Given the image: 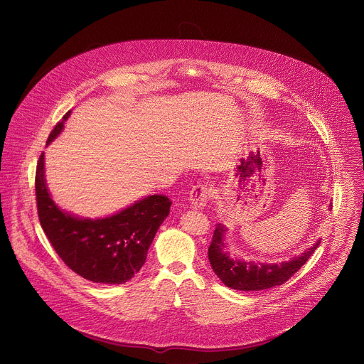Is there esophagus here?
Masks as SVG:
<instances>
[{
	"label": "esophagus",
	"mask_w": 364,
	"mask_h": 364,
	"mask_svg": "<svg viewBox=\"0 0 364 364\" xmlns=\"http://www.w3.org/2000/svg\"><path fill=\"white\" fill-rule=\"evenodd\" d=\"M210 189L206 185H196L191 191V206L192 209H203L208 205Z\"/></svg>",
	"instance_id": "34e87169"
}]
</instances>
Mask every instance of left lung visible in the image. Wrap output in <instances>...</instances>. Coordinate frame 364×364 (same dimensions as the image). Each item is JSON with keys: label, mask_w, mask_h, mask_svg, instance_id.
<instances>
[{"label": "left lung", "mask_w": 364, "mask_h": 364, "mask_svg": "<svg viewBox=\"0 0 364 364\" xmlns=\"http://www.w3.org/2000/svg\"><path fill=\"white\" fill-rule=\"evenodd\" d=\"M329 208H332V203ZM228 233L229 229L225 225L219 223L216 226L213 240L209 247V261L220 281L226 287L239 291H261L284 284L308 261L321 244V240H316L314 245L299 255L282 262L245 261L233 257L228 250Z\"/></svg>", "instance_id": "8db88e82"}]
</instances>
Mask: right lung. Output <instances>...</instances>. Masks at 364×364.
I'll use <instances>...</instances> for the list:
<instances>
[{
	"mask_svg": "<svg viewBox=\"0 0 364 364\" xmlns=\"http://www.w3.org/2000/svg\"><path fill=\"white\" fill-rule=\"evenodd\" d=\"M56 124L46 146L63 131ZM36 205L41 226L58 255L80 277L100 284H124L144 265L159 226L169 215L172 202L164 195H149L106 218H80L60 209L45 179V152L35 176Z\"/></svg>",
	"mask_w": 364,
	"mask_h": 364,
	"instance_id": "1",
	"label": "right lung"
}]
</instances>
